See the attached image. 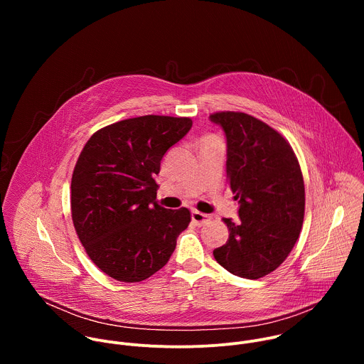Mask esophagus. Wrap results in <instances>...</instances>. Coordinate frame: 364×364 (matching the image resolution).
I'll return each mask as SVG.
<instances>
[{
    "label": "esophagus",
    "mask_w": 364,
    "mask_h": 364,
    "mask_svg": "<svg viewBox=\"0 0 364 364\" xmlns=\"http://www.w3.org/2000/svg\"><path fill=\"white\" fill-rule=\"evenodd\" d=\"M191 220L196 226H203L210 220V216L205 215V213H201V212H197V210H193L191 212Z\"/></svg>",
    "instance_id": "esophagus-1"
}]
</instances>
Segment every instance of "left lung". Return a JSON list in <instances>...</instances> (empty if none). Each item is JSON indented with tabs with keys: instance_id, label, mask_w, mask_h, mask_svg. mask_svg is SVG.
Wrapping results in <instances>:
<instances>
[{
	"instance_id": "obj_1",
	"label": "left lung",
	"mask_w": 364,
	"mask_h": 364,
	"mask_svg": "<svg viewBox=\"0 0 364 364\" xmlns=\"http://www.w3.org/2000/svg\"><path fill=\"white\" fill-rule=\"evenodd\" d=\"M226 135V174L239 200V220L223 219L228 242L213 255L230 274L257 279L275 271L292 250L304 222V178L289 142L243 112H216Z\"/></svg>"
}]
</instances>
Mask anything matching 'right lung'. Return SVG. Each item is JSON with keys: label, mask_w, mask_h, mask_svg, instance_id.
<instances>
[{"label": "right lung", "mask_w": 364, "mask_h": 364, "mask_svg": "<svg viewBox=\"0 0 364 364\" xmlns=\"http://www.w3.org/2000/svg\"><path fill=\"white\" fill-rule=\"evenodd\" d=\"M190 118L145 115L96 131L72 176V220L92 262L121 282L160 271L187 229L190 210L157 203L161 160L191 128Z\"/></svg>", "instance_id": "obj_1"}]
</instances>
